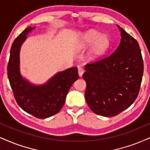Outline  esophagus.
Returning <instances> with one entry per match:
<instances>
[{
	"label": "esophagus",
	"mask_w": 150,
	"mask_h": 150,
	"mask_svg": "<svg viewBox=\"0 0 150 150\" xmlns=\"http://www.w3.org/2000/svg\"><path fill=\"white\" fill-rule=\"evenodd\" d=\"M78 71H79V74L80 76H82L84 72V69L83 67H79V69H78Z\"/></svg>",
	"instance_id": "1"
}]
</instances>
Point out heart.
Returning <instances> with one entry per match:
<instances>
[{
	"label": "heart",
	"instance_id": "1",
	"mask_svg": "<svg viewBox=\"0 0 150 150\" xmlns=\"http://www.w3.org/2000/svg\"><path fill=\"white\" fill-rule=\"evenodd\" d=\"M91 45L90 58H97L106 52L109 46L108 39L106 35H101V33L96 31H89L83 36L80 46L83 49H86Z\"/></svg>",
	"mask_w": 150,
	"mask_h": 150
}]
</instances>
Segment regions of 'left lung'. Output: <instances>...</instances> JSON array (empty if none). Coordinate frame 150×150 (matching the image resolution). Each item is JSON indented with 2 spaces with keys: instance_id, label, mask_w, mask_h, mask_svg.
Here are the masks:
<instances>
[{
  "instance_id": "obj_1",
  "label": "left lung",
  "mask_w": 150,
  "mask_h": 150,
  "mask_svg": "<svg viewBox=\"0 0 150 150\" xmlns=\"http://www.w3.org/2000/svg\"><path fill=\"white\" fill-rule=\"evenodd\" d=\"M120 28V26H118ZM121 42L112 54L87 64L86 102L95 114L113 117L128 108L139 93L144 64L137 40L122 28Z\"/></svg>"
}]
</instances>
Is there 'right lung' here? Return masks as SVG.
Here are the masks:
<instances>
[{
    "label": "right lung",
    "mask_w": 150,
    "mask_h": 150,
    "mask_svg": "<svg viewBox=\"0 0 150 150\" xmlns=\"http://www.w3.org/2000/svg\"><path fill=\"white\" fill-rule=\"evenodd\" d=\"M34 28L25 29L13 42L7 64V76L14 97L24 111L39 119L57 114L65 102L69 88L79 79L77 67L60 71L41 86H32L19 72V51L28 33Z\"/></svg>",
    "instance_id": "right-lung-1"
}]
</instances>
